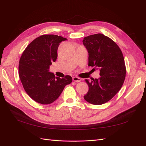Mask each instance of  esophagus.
Here are the masks:
<instances>
[{
    "mask_svg": "<svg viewBox=\"0 0 146 146\" xmlns=\"http://www.w3.org/2000/svg\"><path fill=\"white\" fill-rule=\"evenodd\" d=\"M72 79H73V81L76 82H79L81 81V79L79 78V77H74Z\"/></svg>",
    "mask_w": 146,
    "mask_h": 146,
    "instance_id": "esophagus-1",
    "label": "esophagus"
}]
</instances>
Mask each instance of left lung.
<instances>
[{
  "label": "left lung",
  "instance_id": "1",
  "mask_svg": "<svg viewBox=\"0 0 146 146\" xmlns=\"http://www.w3.org/2000/svg\"><path fill=\"white\" fill-rule=\"evenodd\" d=\"M84 46L89 54V66L100 70L99 79H86L89 90L84 98L94 105H101L111 100L122 87L126 69L121 50L111 38L102 34L84 38Z\"/></svg>",
  "mask_w": 146,
  "mask_h": 146
}]
</instances>
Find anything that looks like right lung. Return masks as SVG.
I'll return each mask as SVG.
<instances>
[{"label":"right lung","mask_w":146,"mask_h":146,"mask_svg":"<svg viewBox=\"0 0 146 146\" xmlns=\"http://www.w3.org/2000/svg\"><path fill=\"white\" fill-rule=\"evenodd\" d=\"M67 38L57 35H42L26 47L19 60V75L25 91L35 102L49 104L57 100L72 78L60 79L49 72L57 57V48Z\"/></svg>","instance_id":"add662e5"}]
</instances>
